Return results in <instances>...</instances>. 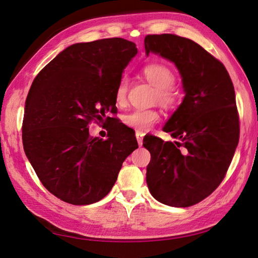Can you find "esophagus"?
<instances>
[{
	"label": "esophagus",
	"mask_w": 258,
	"mask_h": 258,
	"mask_svg": "<svg viewBox=\"0 0 258 258\" xmlns=\"http://www.w3.org/2000/svg\"><path fill=\"white\" fill-rule=\"evenodd\" d=\"M135 135H136V140L138 142V145H140V146H142V145H143V138L145 136V133H143V132H136Z\"/></svg>",
	"instance_id": "34e87169"
}]
</instances>
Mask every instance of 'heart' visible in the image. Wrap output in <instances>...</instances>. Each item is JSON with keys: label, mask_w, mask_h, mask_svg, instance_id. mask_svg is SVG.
<instances>
[{"label": "heart", "mask_w": 258, "mask_h": 258, "mask_svg": "<svg viewBox=\"0 0 258 258\" xmlns=\"http://www.w3.org/2000/svg\"><path fill=\"white\" fill-rule=\"evenodd\" d=\"M142 74L146 81L156 88L155 101L167 111H174L181 104V92L174 84L176 76L174 72L168 65L162 63H149L145 65ZM128 81L122 76L118 81L115 91L114 100L116 105L122 107L127 100ZM124 123L128 127L137 132H147L159 122L160 114L155 109L149 110H134L124 116Z\"/></svg>", "instance_id": "b5f03b06"}]
</instances>
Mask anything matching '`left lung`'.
<instances>
[{
    "instance_id": "left-lung-1",
    "label": "left lung",
    "mask_w": 258,
    "mask_h": 258,
    "mask_svg": "<svg viewBox=\"0 0 258 258\" xmlns=\"http://www.w3.org/2000/svg\"><path fill=\"white\" fill-rule=\"evenodd\" d=\"M145 49L147 54L155 52L176 65L185 91L163 127L179 142L150 136L143 144L151 156L147 185L164 205L193 206L220 185L239 143L233 84L224 65L190 39L147 35Z\"/></svg>"
}]
</instances>
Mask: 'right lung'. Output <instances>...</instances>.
I'll list each match as a JSON object with an SVG mask.
<instances>
[{
	"instance_id": "obj_1",
	"label": "right lung",
	"mask_w": 258,
	"mask_h": 258,
	"mask_svg": "<svg viewBox=\"0 0 258 258\" xmlns=\"http://www.w3.org/2000/svg\"><path fill=\"white\" fill-rule=\"evenodd\" d=\"M136 44L108 38L70 45L39 72L26 99L23 144L39 180L73 205L99 202L113 187L122 163L138 147L124 124L108 138L89 135L88 125L115 117L114 91ZM108 131V130H107Z\"/></svg>"
}]
</instances>
